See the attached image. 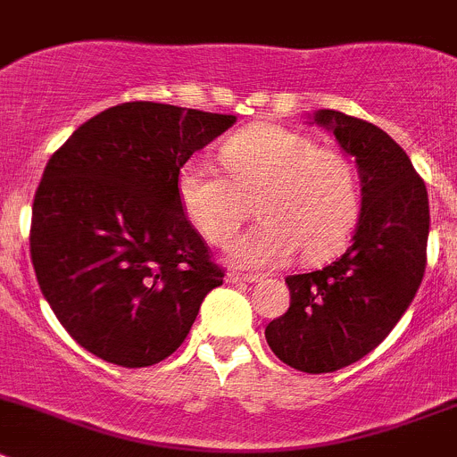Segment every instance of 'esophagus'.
I'll list each match as a JSON object with an SVG mask.
<instances>
[{"instance_id":"1","label":"esophagus","mask_w":457,"mask_h":457,"mask_svg":"<svg viewBox=\"0 0 457 457\" xmlns=\"http://www.w3.org/2000/svg\"><path fill=\"white\" fill-rule=\"evenodd\" d=\"M259 274H243V272H229L228 281L229 283H254L259 281Z\"/></svg>"}]
</instances>
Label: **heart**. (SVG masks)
Wrapping results in <instances>:
<instances>
[{
	"mask_svg": "<svg viewBox=\"0 0 457 457\" xmlns=\"http://www.w3.org/2000/svg\"><path fill=\"white\" fill-rule=\"evenodd\" d=\"M219 156L228 177L189 158L176 171V196L185 219L214 245L229 243L245 220L247 201L256 198L261 220L229 250L237 265L272 268L296 247L305 261H319L346 241L360 210L346 156L278 125L238 131Z\"/></svg>",
	"mask_w": 457,
	"mask_h": 457,
	"instance_id": "obj_1",
	"label": "heart"
}]
</instances>
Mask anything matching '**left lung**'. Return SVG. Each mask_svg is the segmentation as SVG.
Returning <instances> with one entry per match:
<instances>
[{"mask_svg":"<svg viewBox=\"0 0 457 457\" xmlns=\"http://www.w3.org/2000/svg\"><path fill=\"white\" fill-rule=\"evenodd\" d=\"M314 122L355 158L361 212L351 247L337 261L286 278L290 308L265 328L283 364L335 373L386 339L413 301L428 241L427 185L404 149L373 122L319 109Z\"/></svg>","mask_w":457,"mask_h":457,"instance_id":"8db88e82","label":"left lung"}]
</instances>
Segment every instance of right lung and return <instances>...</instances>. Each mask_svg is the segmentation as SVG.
Wrapping results in <instances>:
<instances>
[{
	"instance_id": "obj_1",
	"label": "right lung",
	"mask_w": 457,
	"mask_h": 457,
	"mask_svg": "<svg viewBox=\"0 0 457 457\" xmlns=\"http://www.w3.org/2000/svg\"><path fill=\"white\" fill-rule=\"evenodd\" d=\"M237 116L122 102L73 131L33 201L30 259L79 346L125 369L167 360L225 270L185 219L176 171Z\"/></svg>"
}]
</instances>
